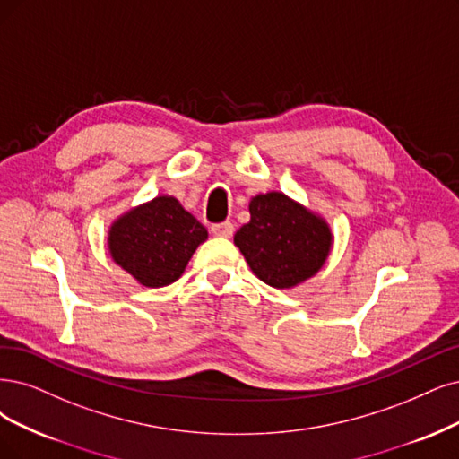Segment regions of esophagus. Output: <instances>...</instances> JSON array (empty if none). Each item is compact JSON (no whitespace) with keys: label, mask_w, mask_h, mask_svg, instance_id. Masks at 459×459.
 <instances>
[{"label":"esophagus","mask_w":459,"mask_h":459,"mask_svg":"<svg viewBox=\"0 0 459 459\" xmlns=\"http://www.w3.org/2000/svg\"><path fill=\"white\" fill-rule=\"evenodd\" d=\"M212 232H213V236H219V238H230L234 232V227H232V223H229V221H225V223L212 225Z\"/></svg>","instance_id":"obj_1"}]
</instances>
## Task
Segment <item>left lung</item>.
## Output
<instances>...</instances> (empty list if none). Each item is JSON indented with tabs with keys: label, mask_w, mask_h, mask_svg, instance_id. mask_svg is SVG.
<instances>
[{
	"label": "left lung",
	"mask_w": 459,
	"mask_h": 459,
	"mask_svg": "<svg viewBox=\"0 0 459 459\" xmlns=\"http://www.w3.org/2000/svg\"><path fill=\"white\" fill-rule=\"evenodd\" d=\"M249 221L234 234L251 273L276 290H291L325 264L334 236L325 217L280 191L251 196Z\"/></svg>",
	"instance_id": "8db88e82"
}]
</instances>
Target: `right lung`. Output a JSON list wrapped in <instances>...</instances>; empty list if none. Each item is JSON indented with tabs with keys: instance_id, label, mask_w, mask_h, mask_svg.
I'll return each mask as SVG.
<instances>
[{
	"instance_id": "obj_1",
	"label": "right lung",
	"mask_w": 459,
	"mask_h": 459,
	"mask_svg": "<svg viewBox=\"0 0 459 459\" xmlns=\"http://www.w3.org/2000/svg\"><path fill=\"white\" fill-rule=\"evenodd\" d=\"M208 230L172 195H159L118 215L108 230L111 259L143 287H164L185 273Z\"/></svg>"
}]
</instances>
